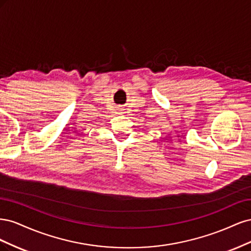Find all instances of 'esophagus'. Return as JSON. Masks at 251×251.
Segmentation results:
<instances>
[{
    "label": "esophagus",
    "mask_w": 251,
    "mask_h": 251,
    "mask_svg": "<svg viewBox=\"0 0 251 251\" xmlns=\"http://www.w3.org/2000/svg\"><path fill=\"white\" fill-rule=\"evenodd\" d=\"M125 110H126V109L123 107V105H120V104H119V105H117V111L119 112V114H123V113H125Z\"/></svg>",
    "instance_id": "esophagus-1"
}]
</instances>
